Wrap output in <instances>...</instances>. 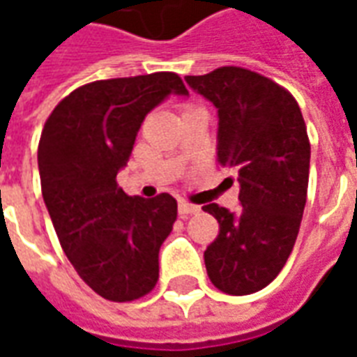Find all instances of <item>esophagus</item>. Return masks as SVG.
<instances>
[{
	"mask_svg": "<svg viewBox=\"0 0 357 357\" xmlns=\"http://www.w3.org/2000/svg\"><path fill=\"white\" fill-rule=\"evenodd\" d=\"M178 210H179V214H181V216H187V214H197V212L201 210V206H197V204H191V202H187V201H179Z\"/></svg>",
	"mask_w": 357,
	"mask_h": 357,
	"instance_id": "34e87169",
	"label": "esophagus"
}]
</instances>
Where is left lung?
<instances>
[{"instance_id":"8db88e82","label":"left lung","mask_w":357,"mask_h":357,"mask_svg":"<svg viewBox=\"0 0 357 357\" xmlns=\"http://www.w3.org/2000/svg\"><path fill=\"white\" fill-rule=\"evenodd\" d=\"M189 88L218 110V162L239 174V212L216 202L202 210L220 233L204 250L210 281L235 296L268 287L283 269L306 206L310 141L287 89L266 76L222 66L185 76Z\"/></svg>"}]
</instances>
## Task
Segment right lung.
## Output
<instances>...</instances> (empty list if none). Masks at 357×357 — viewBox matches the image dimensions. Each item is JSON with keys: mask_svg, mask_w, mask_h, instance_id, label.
I'll return each mask as SVG.
<instances>
[{"mask_svg": "<svg viewBox=\"0 0 357 357\" xmlns=\"http://www.w3.org/2000/svg\"><path fill=\"white\" fill-rule=\"evenodd\" d=\"M170 95H189L174 73L91 82L59 102L40 137L42 195L59 243L112 302L155 289L158 250L178 218L172 195L130 197L116 183L145 116Z\"/></svg>", "mask_w": 357, "mask_h": 357, "instance_id": "1", "label": "right lung"}]
</instances>
